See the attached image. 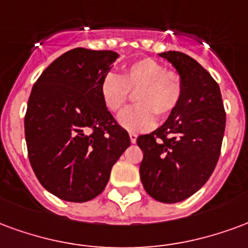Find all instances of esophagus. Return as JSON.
<instances>
[{
    "label": "esophagus",
    "mask_w": 248,
    "mask_h": 248,
    "mask_svg": "<svg viewBox=\"0 0 248 248\" xmlns=\"http://www.w3.org/2000/svg\"><path fill=\"white\" fill-rule=\"evenodd\" d=\"M129 139H131L132 144H135L137 141V135L136 133H129Z\"/></svg>",
    "instance_id": "34e87169"
}]
</instances>
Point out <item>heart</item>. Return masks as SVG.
Masks as SVG:
<instances>
[{
  "label": "heart",
  "instance_id": "1",
  "mask_svg": "<svg viewBox=\"0 0 248 248\" xmlns=\"http://www.w3.org/2000/svg\"><path fill=\"white\" fill-rule=\"evenodd\" d=\"M131 91L137 92V106L120 112L117 122L126 131L142 132L155 126V113L165 117L176 109L184 87L178 74L166 71V67L156 59L145 58L126 66L123 77L108 72L100 82V96L111 112L122 109Z\"/></svg>",
  "mask_w": 248,
  "mask_h": 248
}]
</instances>
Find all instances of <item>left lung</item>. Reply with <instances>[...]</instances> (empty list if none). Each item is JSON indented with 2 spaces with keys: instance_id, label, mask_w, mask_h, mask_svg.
<instances>
[{
  "instance_id": "obj_1",
  "label": "left lung",
  "mask_w": 248,
  "mask_h": 248,
  "mask_svg": "<svg viewBox=\"0 0 248 248\" xmlns=\"http://www.w3.org/2000/svg\"><path fill=\"white\" fill-rule=\"evenodd\" d=\"M158 55L174 67L184 92L160 128L137 137L144 153L140 178L152 198L176 203L200 190L214 171L226 113L219 86L196 59L180 51Z\"/></svg>"
}]
</instances>
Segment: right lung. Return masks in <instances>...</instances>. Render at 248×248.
Segmentation results:
<instances>
[{"instance_id":"add662e5","label":"right lung","mask_w":248,"mask_h":248,"mask_svg":"<svg viewBox=\"0 0 248 248\" xmlns=\"http://www.w3.org/2000/svg\"><path fill=\"white\" fill-rule=\"evenodd\" d=\"M120 57L78 47L57 58L29 97L25 137L41 185L63 201L87 202L108 184L131 145L100 96V82Z\"/></svg>"}]
</instances>
